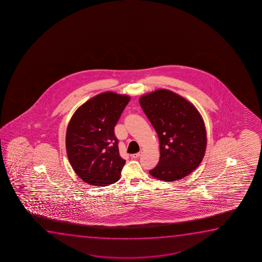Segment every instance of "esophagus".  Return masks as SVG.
I'll return each mask as SVG.
<instances>
[{"label":"esophagus","instance_id":"1","mask_svg":"<svg viewBox=\"0 0 262 262\" xmlns=\"http://www.w3.org/2000/svg\"><path fill=\"white\" fill-rule=\"evenodd\" d=\"M141 154H142V152L140 151V152H138V153H135V154L132 155V157H133V158H140V156H141Z\"/></svg>","mask_w":262,"mask_h":262}]
</instances>
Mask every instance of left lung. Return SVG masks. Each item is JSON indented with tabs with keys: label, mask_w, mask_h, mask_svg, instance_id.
Returning a JSON list of instances; mask_svg holds the SVG:
<instances>
[{
	"label": "left lung",
	"mask_w": 262,
	"mask_h": 262,
	"mask_svg": "<svg viewBox=\"0 0 262 262\" xmlns=\"http://www.w3.org/2000/svg\"><path fill=\"white\" fill-rule=\"evenodd\" d=\"M140 104L160 144V159L149 173L165 182L190 174L202 161L207 146L200 113L186 99L166 90L140 97Z\"/></svg>",
	"instance_id": "left-lung-1"
}]
</instances>
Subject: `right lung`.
<instances>
[{
	"instance_id": "add662e5",
	"label": "right lung",
	"mask_w": 262,
	"mask_h": 262,
	"mask_svg": "<svg viewBox=\"0 0 262 262\" xmlns=\"http://www.w3.org/2000/svg\"><path fill=\"white\" fill-rule=\"evenodd\" d=\"M129 97L99 94L72 115L66 133L69 161L79 178L95 186L116 183L125 160L119 153L115 127Z\"/></svg>"
}]
</instances>
